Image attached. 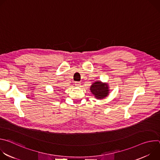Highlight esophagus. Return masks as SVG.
I'll return each instance as SVG.
<instances>
[{"mask_svg":"<svg viewBox=\"0 0 160 160\" xmlns=\"http://www.w3.org/2000/svg\"><path fill=\"white\" fill-rule=\"evenodd\" d=\"M75 83V85H76V86H77V87H80V86H81V83H80V82H76Z\"/></svg>","mask_w":160,"mask_h":160,"instance_id":"1","label":"esophagus"}]
</instances>
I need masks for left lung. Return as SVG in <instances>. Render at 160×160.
<instances>
[{"instance_id":"1","label":"left lung","mask_w":160,"mask_h":160,"mask_svg":"<svg viewBox=\"0 0 160 160\" xmlns=\"http://www.w3.org/2000/svg\"><path fill=\"white\" fill-rule=\"evenodd\" d=\"M90 90L97 99H103L106 98L109 93L108 85L101 82L94 83L90 87Z\"/></svg>"}]
</instances>
